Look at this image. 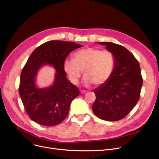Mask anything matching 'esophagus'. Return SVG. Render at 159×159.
I'll use <instances>...</instances> for the list:
<instances>
[{
  "label": "esophagus",
  "mask_w": 159,
  "mask_h": 159,
  "mask_svg": "<svg viewBox=\"0 0 159 159\" xmlns=\"http://www.w3.org/2000/svg\"><path fill=\"white\" fill-rule=\"evenodd\" d=\"M80 93L81 94H84V93H85V90H81Z\"/></svg>",
  "instance_id": "obj_1"
}]
</instances>
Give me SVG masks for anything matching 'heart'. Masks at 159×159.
<instances>
[{"mask_svg": "<svg viewBox=\"0 0 159 159\" xmlns=\"http://www.w3.org/2000/svg\"><path fill=\"white\" fill-rule=\"evenodd\" d=\"M63 68L74 85L78 84L83 71L85 86L89 87L92 84L100 86L111 78L115 68V57L108 50L87 47L75 52L73 60L65 59Z\"/></svg>", "mask_w": 159, "mask_h": 159, "instance_id": "1", "label": "heart"}]
</instances>
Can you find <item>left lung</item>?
I'll return each mask as SVG.
<instances>
[{
  "label": "left lung",
  "instance_id": "8db88e82",
  "mask_svg": "<svg viewBox=\"0 0 159 159\" xmlns=\"http://www.w3.org/2000/svg\"><path fill=\"white\" fill-rule=\"evenodd\" d=\"M98 43L114 56L115 68L109 80L94 89L96 98L92 109L97 117L114 122L126 116L139 100L143 83L140 67L123 46L111 42Z\"/></svg>",
  "mask_w": 159,
  "mask_h": 159
}]
</instances>
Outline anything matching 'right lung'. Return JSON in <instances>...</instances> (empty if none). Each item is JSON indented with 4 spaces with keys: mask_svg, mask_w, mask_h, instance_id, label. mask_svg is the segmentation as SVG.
<instances>
[{
    "mask_svg": "<svg viewBox=\"0 0 159 159\" xmlns=\"http://www.w3.org/2000/svg\"><path fill=\"white\" fill-rule=\"evenodd\" d=\"M81 47L73 42L50 41L32 53L22 70L19 90L26 112L34 122L54 126L68 115L70 103L80 91L67 79L63 65L71 52ZM45 65L54 67L55 79L49 87L39 88L36 84L37 74Z\"/></svg>",
    "mask_w": 159,
    "mask_h": 159,
    "instance_id": "right-lung-1",
    "label": "right lung"
}]
</instances>
